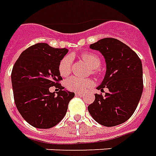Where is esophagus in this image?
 <instances>
[{"label": "esophagus", "mask_w": 156, "mask_h": 156, "mask_svg": "<svg viewBox=\"0 0 156 156\" xmlns=\"http://www.w3.org/2000/svg\"><path fill=\"white\" fill-rule=\"evenodd\" d=\"M83 95H84L83 93H79V92H76V97H82Z\"/></svg>", "instance_id": "34e87169"}]
</instances>
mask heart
Wrapping results in <instances>:
<instances>
[{"mask_svg": "<svg viewBox=\"0 0 156 156\" xmlns=\"http://www.w3.org/2000/svg\"><path fill=\"white\" fill-rule=\"evenodd\" d=\"M81 58L86 61L88 66L91 68V72L95 73L96 69L101 65V59L97 55L85 53L81 55ZM72 58L69 55H66L60 60L58 64V72L62 76L69 75L71 70ZM66 87L68 90L76 92H83L93 86V80L90 78H80L78 76H70L66 79Z\"/></svg>", "mask_w": 156, "mask_h": 156, "instance_id": "1", "label": "heart"}]
</instances>
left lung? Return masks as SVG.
Instances as JSON below:
<instances>
[{
  "mask_svg": "<svg viewBox=\"0 0 156 156\" xmlns=\"http://www.w3.org/2000/svg\"><path fill=\"white\" fill-rule=\"evenodd\" d=\"M104 56L107 70L95 101L88 106L90 116L106 127L119 125L133 115L143 92V69L139 56L128 45L116 38L106 37L90 45Z\"/></svg>",
  "mask_w": 156,
  "mask_h": 156,
  "instance_id": "1",
  "label": "left lung"
}]
</instances>
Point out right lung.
I'll return each instance as SVG.
<instances>
[{"label": "right lung", "mask_w": 156, "mask_h": 156, "mask_svg": "<svg viewBox=\"0 0 156 156\" xmlns=\"http://www.w3.org/2000/svg\"><path fill=\"white\" fill-rule=\"evenodd\" d=\"M67 48H55L45 43L27 48L21 54L12 71L14 101L17 110L30 125L50 129L65 117L74 92L64 90L58 64ZM60 91L55 95L49 87Z\"/></svg>", "instance_id": "1"}]
</instances>
